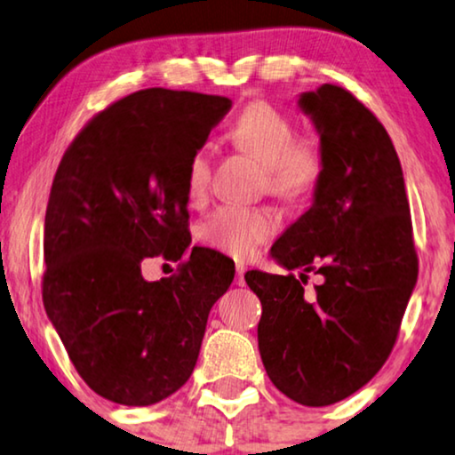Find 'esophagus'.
<instances>
[{
  "label": "esophagus",
  "instance_id": "obj_1",
  "mask_svg": "<svg viewBox=\"0 0 455 455\" xmlns=\"http://www.w3.org/2000/svg\"><path fill=\"white\" fill-rule=\"evenodd\" d=\"M244 273H246V267L238 263L235 265V283L238 285H244Z\"/></svg>",
  "mask_w": 455,
  "mask_h": 455
}]
</instances>
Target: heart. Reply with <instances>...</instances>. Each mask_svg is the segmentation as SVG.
Listing matches in <instances>:
<instances>
[{
    "label": "heart",
    "mask_w": 455,
    "mask_h": 455,
    "mask_svg": "<svg viewBox=\"0 0 455 455\" xmlns=\"http://www.w3.org/2000/svg\"><path fill=\"white\" fill-rule=\"evenodd\" d=\"M296 124L265 101L251 103L235 117L229 136L267 167L271 192L283 198H300L323 176L321 151L310 140L296 139ZM211 188V148L198 147L186 165V195L203 203ZM277 220L269 211L226 204L198 228V238L234 259H251L275 234Z\"/></svg>",
    "instance_id": "obj_1"
}]
</instances>
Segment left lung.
<instances>
[{
  "instance_id": "1",
  "label": "left lung",
  "mask_w": 455,
  "mask_h": 455,
  "mask_svg": "<svg viewBox=\"0 0 455 455\" xmlns=\"http://www.w3.org/2000/svg\"><path fill=\"white\" fill-rule=\"evenodd\" d=\"M298 108L319 134L323 176L271 259L300 277L254 269L244 279L263 304L259 352L273 385L302 406H329L387 360L419 260L402 165L381 122L335 84L302 92ZM308 272L322 275L313 295L303 294Z\"/></svg>"
}]
</instances>
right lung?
<instances>
[{
	"instance_id": "1",
	"label": "right lung",
	"mask_w": 455,
	"mask_h": 455,
	"mask_svg": "<svg viewBox=\"0 0 455 455\" xmlns=\"http://www.w3.org/2000/svg\"><path fill=\"white\" fill-rule=\"evenodd\" d=\"M232 108L228 97L147 89L97 114L68 147L45 213L43 304L86 385L151 406L188 381L209 310L234 260L192 246L176 275L147 282V257L190 246L186 165Z\"/></svg>"
}]
</instances>
